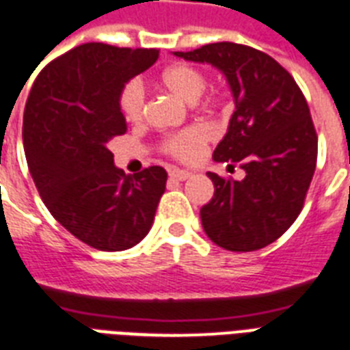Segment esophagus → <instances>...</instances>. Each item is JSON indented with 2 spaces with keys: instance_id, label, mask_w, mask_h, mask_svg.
Wrapping results in <instances>:
<instances>
[{
  "instance_id": "1",
  "label": "esophagus",
  "mask_w": 350,
  "mask_h": 350,
  "mask_svg": "<svg viewBox=\"0 0 350 350\" xmlns=\"http://www.w3.org/2000/svg\"><path fill=\"white\" fill-rule=\"evenodd\" d=\"M170 177H172L173 180H186V178L191 177V173L186 172V170H177V167H173V170H170Z\"/></svg>"
}]
</instances>
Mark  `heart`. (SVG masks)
<instances>
[{
    "mask_svg": "<svg viewBox=\"0 0 350 350\" xmlns=\"http://www.w3.org/2000/svg\"><path fill=\"white\" fill-rule=\"evenodd\" d=\"M161 82L173 94H177L178 98H183L188 104L197 105L199 98L204 93L208 80L199 67H193L189 64H177L167 67L166 71L162 72ZM146 100H148V93H146L144 82L140 78L129 80L118 94V107H120L124 118L131 124L142 120L146 115ZM208 140H210V131L204 126H189L183 131L167 135L162 140L161 150L164 155L172 157V159L188 162L200 155V151Z\"/></svg>",
    "mask_w": 350,
    "mask_h": 350,
    "instance_id": "obj_1",
    "label": "heart"
}]
</instances>
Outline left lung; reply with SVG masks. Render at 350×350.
<instances>
[{"label": "left lung", "mask_w": 350, "mask_h": 350, "mask_svg": "<svg viewBox=\"0 0 350 350\" xmlns=\"http://www.w3.org/2000/svg\"><path fill=\"white\" fill-rule=\"evenodd\" d=\"M175 54L215 65L235 98L213 159L239 164L246 175L234 180L208 173L215 191L200 208L202 228L224 250L265 248L301 213L316 170L318 135L307 100L283 65L248 45L219 42Z\"/></svg>", "instance_id": "8db88e82"}]
</instances>
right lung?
I'll return each instance as SVG.
<instances>
[{
  "label": "right lung",
  "instance_id": "right-lung-1",
  "mask_svg": "<svg viewBox=\"0 0 350 350\" xmlns=\"http://www.w3.org/2000/svg\"><path fill=\"white\" fill-rule=\"evenodd\" d=\"M159 58V49L83 43L49 62L34 80L23 115V148L38 193L56 221L102 252L144 239L167 173L115 167L111 138L127 131L118 94Z\"/></svg>",
  "mask_w": 350,
  "mask_h": 350
}]
</instances>
